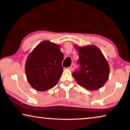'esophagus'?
<instances>
[{"label":"esophagus","instance_id":"34e87169","mask_svg":"<svg viewBox=\"0 0 130 130\" xmlns=\"http://www.w3.org/2000/svg\"><path fill=\"white\" fill-rule=\"evenodd\" d=\"M74 64H72L70 67H68V69L69 70H70L71 71L74 70Z\"/></svg>","mask_w":130,"mask_h":130}]
</instances>
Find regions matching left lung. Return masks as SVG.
I'll return each instance as SVG.
<instances>
[{
	"label": "left lung",
	"instance_id": "obj_1",
	"mask_svg": "<svg viewBox=\"0 0 130 130\" xmlns=\"http://www.w3.org/2000/svg\"><path fill=\"white\" fill-rule=\"evenodd\" d=\"M78 52L80 65L79 70L73 73L75 81L80 86L89 91H96L102 88L109 77L110 68L107 60L101 51L94 45L78 47L74 45Z\"/></svg>",
	"mask_w": 130,
	"mask_h": 130
}]
</instances>
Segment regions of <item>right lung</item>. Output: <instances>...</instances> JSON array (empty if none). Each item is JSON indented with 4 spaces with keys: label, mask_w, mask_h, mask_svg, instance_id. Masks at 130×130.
Returning <instances> with one entry per match:
<instances>
[{
    "label": "right lung",
    "mask_w": 130,
    "mask_h": 130,
    "mask_svg": "<svg viewBox=\"0 0 130 130\" xmlns=\"http://www.w3.org/2000/svg\"><path fill=\"white\" fill-rule=\"evenodd\" d=\"M63 54L60 45L44 41L29 54L25 64L27 81L38 91H46L58 83L62 73Z\"/></svg>",
    "instance_id": "obj_1"
}]
</instances>
